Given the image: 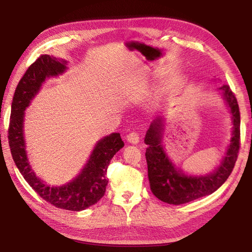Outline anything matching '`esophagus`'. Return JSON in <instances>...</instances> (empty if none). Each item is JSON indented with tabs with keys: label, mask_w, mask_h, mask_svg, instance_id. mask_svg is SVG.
I'll return each instance as SVG.
<instances>
[{
	"label": "esophagus",
	"mask_w": 252,
	"mask_h": 252,
	"mask_svg": "<svg viewBox=\"0 0 252 252\" xmlns=\"http://www.w3.org/2000/svg\"><path fill=\"white\" fill-rule=\"evenodd\" d=\"M126 141L130 144H133V145H136V144H138V142H140V136H138L137 133L132 132L130 134L126 135Z\"/></svg>",
	"instance_id": "34e87169"
}]
</instances>
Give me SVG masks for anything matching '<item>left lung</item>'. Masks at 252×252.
<instances>
[{
    "label": "left lung",
    "mask_w": 252,
    "mask_h": 252,
    "mask_svg": "<svg viewBox=\"0 0 252 252\" xmlns=\"http://www.w3.org/2000/svg\"><path fill=\"white\" fill-rule=\"evenodd\" d=\"M232 119V137L218 167L207 174H189L178 167L164 151L162 144L165 118L158 116L149 126L144 143L146 148L148 180L153 194L170 205H182L211 195L224 184L236 162L239 151L240 115L237 99L228 85L218 89Z\"/></svg>",
    "instance_id": "obj_1"
}]
</instances>
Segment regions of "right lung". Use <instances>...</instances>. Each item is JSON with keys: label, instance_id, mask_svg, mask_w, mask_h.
Segmentation results:
<instances>
[{"label": "right lung", "instance_id": "right-lung-1", "mask_svg": "<svg viewBox=\"0 0 252 252\" xmlns=\"http://www.w3.org/2000/svg\"><path fill=\"white\" fill-rule=\"evenodd\" d=\"M68 62L50 55H42L32 63L15 90L8 144L16 167L32 189L53 206L71 211H81L93 206L105 195L108 179L106 172L111 158L125 146L119 133H111L96 142L88 161L79 174L67 183L49 185L35 174L27 155L25 138V111L39 93L46 79L62 76Z\"/></svg>", "mask_w": 252, "mask_h": 252}]
</instances>
